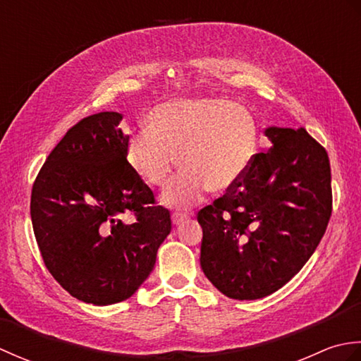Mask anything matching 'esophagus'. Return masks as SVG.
<instances>
[{"instance_id": "esophagus-1", "label": "esophagus", "mask_w": 361, "mask_h": 361, "mask_svg": "<svg viewBox=\"0 0 361 361\" xmlns=\"http://www.w3.org/2000/svg\"><path fill=\"white\" fill-rule=\"evenodd\" d=\"M189 219V216L188 214H180V212H175V214H172V221H173V225L175 226H178V225H181V224H185V221Z\"/></svg>"}]
</instances>
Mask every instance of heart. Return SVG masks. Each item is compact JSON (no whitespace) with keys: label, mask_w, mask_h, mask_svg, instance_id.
Wrapping results in <instances>:
<instances>
[{"label":"heart","mask_w":361,"mask_h":361,"mask_svg":"<svg viewBox=\"0 0 361 361\" xmlns=\"http://www.w3.org/2000/svg\"><path fill=\"white\" fill-rule=\"evenodd\" d=\"M257 152V127L248 110L220 97L185 99L158 105L149 128L126 142V157L153 188H164L180 164L185 169L163 195L169 208L188 209L206 190L228 192L242 180Z\"/></svg>","instance_id":"1"}]
</instances>
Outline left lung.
Instances as JSON below:
<instances>
[{
  "instance_id": "8db88e82",
  "label": "left lung",
  "mask_w": 361,
  "mask_h": 361,
  "mask_svg": "<svg viewBox=\"0 0 361 361\" xmlns=\"http://www.w3.org/2000/svg\"><path fill=\"white\" fill-rule=\"evenodd\" d=\"M271 147L242 180L198 212L200 265L225 296L259 299L301 270L332 214L331 163L305 128L268 127Z\"/></svg>"
}]
</instances>
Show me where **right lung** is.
Segmentation results:
<instances>
[{"instance_id": "obj_1", "label": "right lung", "mask_w": 361, "mask_h": 361, "mask_svg": "<svg viewBox=\"0 0 361 361\" xmlns=\"http://www.w3.org/2000/svg\"><path fill=\"white\" fill-rule=\"evenodd\" d=\"M122 114L102 111L68 130L46 158L30 195L43 262L71 296L94 305L126 301L149 278L171 212L126 157ZM122 213L135 216L133 224Z\"/></svg>"}]
</instances>
